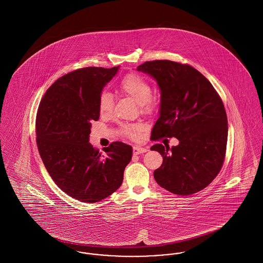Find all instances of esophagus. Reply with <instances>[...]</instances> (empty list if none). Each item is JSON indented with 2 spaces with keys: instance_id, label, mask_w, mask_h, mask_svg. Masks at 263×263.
Masks as SVG:
<instances>
[{
  "instance_id": "1",
  "label": "esophagus",
  "mask_w": 263,
  "mask_h": 263,
  "mask_svg": "<svg viewBox=\"0 0 263 263\" xmlns=\"http://www.w3.org/2000/svg\"><path fill=\"white\" fill-rule=\"evenodd\" d=\"M148 151V149L146 148H142V147H134L133 148V154L134 155H140V154H143V153H146Z\"/></svg>"
}]
</instances>
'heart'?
Segmentation results:
<instances>
[{
    "mask_svg": "<svg viewBox=\"0 0 263 263\" xmlns=\"http://www.w3.org/2000/svg\"><path fill=\"white\" fill-rule=\"evenodd\" d=\"M120 90L130 99L139 103L141 110L144 113L153 112L156 108V99L151 95L152 87L150 83L142 76L128 74L120 83ZM99 111L101 116H109L113 109L112 95L108 91H102L100 95ZM140 127L137 125H126L123 127L124 133L130 137H136Z\"/></svg>",
    "mask_w": 263,
    "mask_h": 263,
    "instance_id": "obj_1",
    "label": "heart"
}]
</instances>
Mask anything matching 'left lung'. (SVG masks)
<instances>
[{
  "label": "left lung",
  "instance_id": "8db88e82",
  "mask_svg": "<svg viewBox=\"0 0 263 263\" xmlns=\"http://www.w3.org/2000/svg\"><path fill=\"white\" fill-rule=\"evenodd\" d=\"M138 71L152 76L161 89L160 117L153 140L175 137L177 146L154 145L163 164L154 172L160 186L190 195L208 186L225 161L228 119L224 103L212 84L187 64L148 61Z\"/></svg>",
  "mask_w": 263,
  "mask_h": 263
}]
</instances>
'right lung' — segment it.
I'll list each match as a JSON object with an SVG mask.
<instances>
[{
  "mask_svg": "<svg viewBox=\"0 0 263 263\" xmlns=\"http://www.w3.org/2000/svg\"><path fill=\"white\" fill-rule=\"evenodd\" d=\"M118 67H87L59 78L38 106L35 130L38 152L54 182L77 200L93 203L116 191L123 181L132 147L113 142L104 154L89 143L98 101Z\"/></svg>",
  "mask_w": 263,
  "mask_h": 263,
  "instance_id": "1",
  "label": "right lung"
}]
</instances>
